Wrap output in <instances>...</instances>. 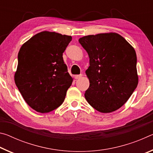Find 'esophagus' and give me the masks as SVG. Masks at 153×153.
Here are the masks:
<instances>
[{
	"mask_svg": "<svg viewBox=\"0 0 153 153\" xmlns=\"http://www.w3.org/2000/svg\"><path fill=\"white\" fill-rule=\"evenodd\" d=\"M82 77V74H79V75H76V76H75V78H76V79H79L81 78V77Z\"/></svg>",
	"mask_w": 153,
	"mask_h": 153,
	"instance_id": "1",
	"label": "esophagus"
}]
</instances>
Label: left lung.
Returning a JSON list of instances; mask_svg holds the SVG:
<instances>
[{"mask_svg":"<svg viewBox=\"0 0 153 153\" xmlns=\"http://www.w3.org/2000/svg\"><path fill=\"white\" fill-rule=\"evenodd\" d=\"M79 42L90 58L86 71L90 86L84 94L88 102L104 113L119 109L138 86L135 50L113 32L84 36Z\"/></svg>","mask_w":153,"mask_h":153,"instance_id":"8db88e82","label":"left lung"}]
</instances>
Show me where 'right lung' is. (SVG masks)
I'll return each instance as SVG.
<instances>
[{
    "instance_id": "add662e5",
    "label": "right lung",
    "mask_w": 153,
    "mask_h": 153,
    "mask_svg": "<svg viewBox=\"0 0 153 153\" xmlns=\"http://www.w3.org/2000/svg\"><path fill=\"white\" fill-rule=\"evenodd\" d=\"M71 40V36L45 31L20 48L15 82L25 101L37 112L48 113L64 101L73 78L63 53Z\"/></svg>"
}]
</instances>
